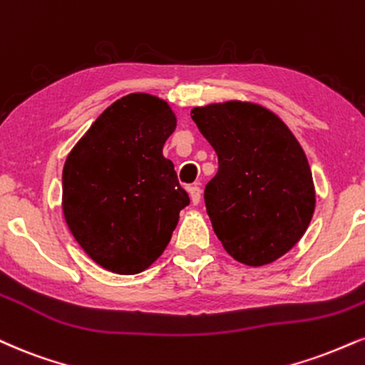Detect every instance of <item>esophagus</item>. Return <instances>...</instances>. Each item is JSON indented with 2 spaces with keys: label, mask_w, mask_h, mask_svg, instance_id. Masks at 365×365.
I'll return each instance as SVG.
<instances>
[{
  "label": "esophagus",
  "mask_w": 365,
  "mask_h": 365,
  "mask_svg": "<svg viewBox=\"0 0 365 365\" xmlns=\"http://www.w3.org/2000/svg\"><path fill=\"white\" fill-rule=\"evenodd\" d=\"M188 194H190L192 204H199V202H200V195H202V190H200L199 185L188 187Z\"/></svg>",
  "instance_id": "34e87169"
}]
</instances>
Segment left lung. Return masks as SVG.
<instances>
[{"label": "left lung", "instance_id": "left-lung-1", "mask_svg": "<svg viewBox=\"0 0 365 365\" xmlns=\"http://www.w3.org/2000/svg\"><path fill=\"white\" fill-rule=\"evenodd\" d=\"M190 115L217 155L204 200L222 247L252 267L277 260L314 212L313 177L297 139L260 105L214 103Z\"/></svg>", "mask_w": 365, "mask_h": 365}]
</instances>
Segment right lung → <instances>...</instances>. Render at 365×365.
<instances>
[{
	"label": "right lung",
	"instance_id": "obj_1",
	"mask_svg": "<svg viewBox=\"0 0 365 365\" xmlns=\"http://www.w3.org/2000/svg\"><path fill=\"white\" fill-rule=\"evenodd\" d=\"M175 127L168 103L133 93L112 103L69 153L63 170L66 222L103 269L122 275L148 269L190 204L163 156Z\"/></svg>",
	"mask_w": 365,
	"mask_h": 365
}]
</instances>
